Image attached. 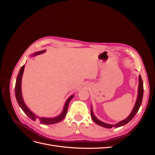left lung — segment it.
Returning a JSON list of instances; mask_svg holds the SVG:
<instances>
[{
    "label": "left lung",
    "mask_w": 155,
    "mask_h": 155,
    "mask_svg": "<svg viewBox=\"0 0 155 155\" xmlns=\"http://www.w3.org/2000/svg\"><path fill=\"white\" fill-rule=\"evenodd\" d=\"M143 81L142 79V78L140 76H139V85H138V97H137V102H136L135 105L133 108V109L131 112V113L130 114V115L126 119H125L124 120L120 121V122H118V124H116L115 125H111V124H107L105 123L102 122V121L98 120L96 116L94 114L92 110V109L91 110V117L93 120V121H94L96 124H97V125H99L100 126L104 127H106V128H112L114 127H119L123 126L125 124H127V123H129V121L132 120L134 116L136 115V114L137 113L141 105L142 101V99H143Z\"/></svg>",
    "instance_id": "left-lung-1"
}]
</instances>
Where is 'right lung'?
Returning a JSON list of instances; mask_svg holds the SVG:
<instances>
[{
	"instance_id": "obj_1",
	"label": "right lung",
	"mask_w": 155,
	"mask_h": 155,
	"mask_svg": "<svg viewBox=\"0 0 155 155\" xmlns=\"http://www.w3.org/2000/svg\"><path fill=\"white\" fill-rule=\"evenodd\" d=\"M45 50H42L40 51H37V52L33 54V55H37L41 54L42 53H44ZM24 69H25V65L21 68L20 71L18 72L17 77V80H16V83H15V97H16V100L18 102V104L19 105L22 110L25 112V113L29 117V118L34 120V121H40V123L42 124H45V125H50V124H54L56 123H58L59 121L63 120L64 118L66 116V114L67 113L68 111V104L72 99V97H74V95L70 96L68 99L67 100L66 103H65V105L64 106V109L62 112V113L59 116L55 117V118H41V117H38L37 116L35 115L32 112H31L28 108L26 107L25 105L24 101H23L22 99V93H21V81H22V76L23 74V72H24Z\"/></svg>"
}]
</instances>
